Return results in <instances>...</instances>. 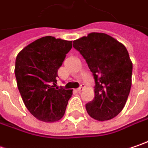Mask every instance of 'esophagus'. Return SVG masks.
I'll use <instances>...</instances> for the list:
<instances>
[{
    "label": "esophagus",
    "instance_id": "esophagus-1",
    "mask_svg": "<svg viewBox=\"0 0 148 148\" xmlns=\"http://www.w3.org/2000/svg\"><path fill=\"white\" fill-rule=\"evenodd\" d=\"M84 90V85H81V86H80L79 88H78L76 90H77L78 92H81V91H83Z\"/></svg>",
    "mask_w": 148,
    "mask_h": 148
}]
</instances>
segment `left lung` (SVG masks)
Returning <instances> with one entry per match:
<instances>
[{
    "label": "left lung",
    "instance_id": "8db88e82",
    "mask_svg": "<svg viewBox=\"0 0 148 148\" xmlns=\"http://www.w3.org/2000/svg\"><path fill=\"white\" fill-rule=\"evenodd\" d=\"M93 74L95 99L85 105L90 117L105 121L126 105L132 86V63L126 47L108 34L91 32L73 42Z\"/></svg>",
    "mask_w": 148,
    "mask_h": 148
}]
</instances>
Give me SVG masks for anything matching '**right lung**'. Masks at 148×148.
<instances>
[{
	"label": "right lung",
	"mask_w": 148,
	"mask_h": 148,
	"mask_svg": "<svg viewBox=\"0 0 148 148\" xmlns=\"http://www.w3.org/2000/svg\"><path fill=\"white\" fill-rule=\"evenodd\" d=\"M72 48V41L47 36L17 54L15 75L22 100L30 113L44 122L59 121L73 90L55 88L58 69Z\"/></svg>",
	"instance_id": "add662e5"
}]
</instances>
